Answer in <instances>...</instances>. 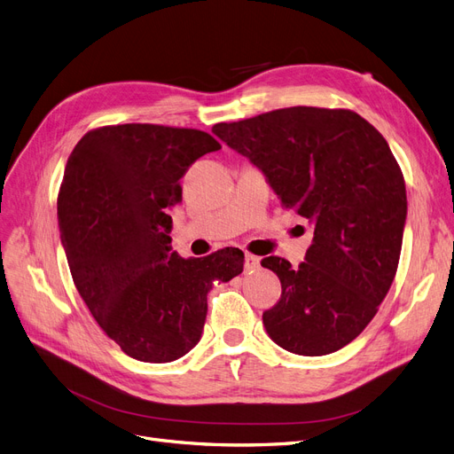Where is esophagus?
Masks as SVG:
<instances>
[{
  "instance_id": "obj_1",
  "label": "esophagus",
  "mask_w": 454,
  "mask_h": 454,
  "mask_svg": "<svg viewBox=\"0 0 454 454\" xmlns=\"http://www.w3.org/2000/svg\"><path fill=\"white\" fill-rule=\"evenodd\" d=\"M260 270V258L253 256V254H247L245 256V273H256Z\"/></svg>"
}]
</instances>
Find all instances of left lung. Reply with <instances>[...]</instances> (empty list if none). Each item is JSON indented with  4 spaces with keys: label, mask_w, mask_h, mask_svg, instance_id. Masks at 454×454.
Here are the masks:
<instances>
[{
    "label": "left lung",
    "mask_w": 454,
    "mask_h": 454,
    "mask_svg": "<svg viewBox=\"0 0 454 454\" xmlns=\"http://www.w3.org/2000/svg\"><path fill=\"white\" fill-rule=\"evenodd\" d=\"M213 134L314 228L299 267L262 260L282 284L263 312L267 334L297 356L344 348L371 324L398 267L408 200L387 140L356 112L314 106L216 123Z\"/></svg>",
    "instance_id": "1"
}]
</instances>
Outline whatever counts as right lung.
<instances>
[{
    "label": "right lung",
    "instance_id": "add662e5",
    "mask_svg": "<svg viewBox=\"0 0 454 454\" xmlns=\"http://www.w3.org/2000/svg\"><path fill=\"white\" fill-rule=\"evenodd\" d=\"M218 149L204 130L127 123L90 130L67 160L58 224L74 286L132 359L172 363L189 354L215 282L243 271L239 248L184 260L170 245L179 179Z\"/></svg>",
    "mask_w": 454,
    "mask_h": 454
}]
</instances>
